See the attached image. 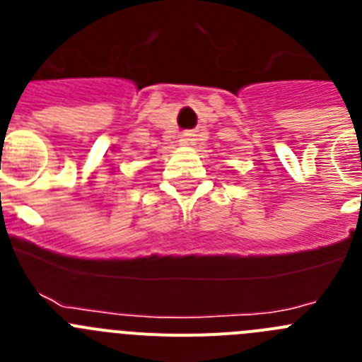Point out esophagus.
<instances>
[{"mask_svg":"<svg viewBox=\"0 0 362 362\" xmlns=\"http://www.w3.org/2000/svg\"><path fill=\"white\" fill-rule=\"evenodd\" d=\"M179 145L181 146H194L196 145V136L192 132H183L179 137Z\"/></svg>","mask_w":362,"mask_h":362,"instance_id":"obj_1","label":"esophagus"}]
</instances>
